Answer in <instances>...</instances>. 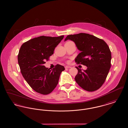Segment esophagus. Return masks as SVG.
I'll list each match as a JSON object with an SVG mask.
<instances>
[{
  "mask_svg": "<svg viewBox=\"0 0 128 128\" xmlns=\"http://www.w3.org/2000/svg\"><path fill=\"white\" fill-rule=\"evenodd\" d=\"M71 66H65V68H71Z\"/></svg>",
  "mask_w": 128,
  "mask_h": 128,
  "instance_id": "obj_1",
  "label": "esophagus"
}]
</instances>
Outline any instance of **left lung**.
I'll return each mask as SVG.
<instances>
[{
    "instance_id": "1",
    "label": "left lung",
    "mask_w": 128,
    "mask_h": 128,
    "mask_svg": "<svg viewBox=\"0 0 128 128\" xmlns=\"http://www.w3.org/2000/svg\"><path fill=\"white\" fill-rule=\"evenodd\" d=\"M68 40L74 41L80 51L75 62L87 67L83 71L76 67V82L88 92L97 90L104 82L111 66V53L108 44L93 35L82 33L68 35L64 41Z\"/></svg>"
}]
</instances>
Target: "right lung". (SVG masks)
<instances>
[{
	"mask_svg": "<svg viewBox=\"0 0 128 128\" xmlns=\"http://www.w3.org/2000/svg\"><path fill=\"white\" fill-rule=\"evenodd\" d=\"M64 37L42 36L27 41L20 47L18 55L20 72L29 86L39 94L47 95L52 92L65 69L60 64L51 70L43 66Z\"/></svg>",
	"mask_w": 128,
	"mask_h": 128,
	"instance_id": "right-lung-1",
	"label": "right lung"
}]
</instances>
